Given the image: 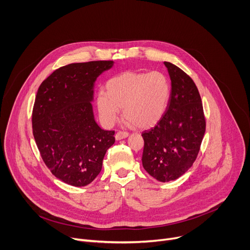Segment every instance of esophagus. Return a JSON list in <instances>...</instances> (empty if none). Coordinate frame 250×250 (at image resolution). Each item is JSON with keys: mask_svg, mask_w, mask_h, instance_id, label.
<instances>
[{"mask_svg": "<svg viewBox=\"0 0 250 250\" xmlns=\"http://www.w3.org/2000/svg\"><path fill=\"white\" fill-rule=\"evenodd\" d=\"M128 136V133L125 132V131H119L117 134H116V139L117 140H121V139H124V138H126Z\"/></svg>", "mask_w": 250, "mask_h": 250, "instance_id": "1", "label": "esophagus"}]
</instances>
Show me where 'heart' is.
I'll use <instances>...</instances> for the list:
<instances>
[{
  "label": "heart",
  "instance_id": "1",
  "mask_svg": "<svg viewBox=\"0 0 250 250\" xmlns=\"http://www.w3.org/2000/svg\"><path fill=\"white\" fill-rule=\"evenodd\" d=\"M108 92L100 91L97 106L104 125H113L124 116L139 128L154 126L163 117L170 98V83L161 72H124L106 84Z\"/></svg>",
  "mask_w": 250,
  "mask_h": 250
}]
</instances>
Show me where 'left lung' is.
Returning <instances> with one entry per match:
<instances>
[{"mask_svg": "<svg viewBox=\"0 0 250 250\" xmlns=\"http://www.w3.org/2000/svg\"><path fill=\"white\" fill-rule=\"evenodd\" d=\"M171 80L166 112L142 132V165L160 182L176 180L193 165L206 131L203 104L194 81L179 67L164 62Z\"/></svg>", "mask_w": 250, "mask_h": 250, "instance_id": "8db88e82", "label": "left lung"}]
</instances>
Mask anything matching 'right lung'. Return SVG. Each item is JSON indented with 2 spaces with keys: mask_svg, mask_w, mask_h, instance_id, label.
<instances>
[{
  "mask_svg": "<svg viewBox=\"0 0 250 250\" xmlns=\"http://www.w3.org/2000/svg\"><path fill=\"white\" fill-rule=\"evenodd\" d=\"M114 61H90L60 67L40 86L32 111V132L41 155L62 182L83 187L102 170L115 131L104 130L93 111L97 78Z\"/></svg>",
  "mask_w": 250,
  "mask_h": 250,
  "instance_id": "obj_1",
  "label": "right lung"
}]
</instances>
